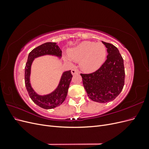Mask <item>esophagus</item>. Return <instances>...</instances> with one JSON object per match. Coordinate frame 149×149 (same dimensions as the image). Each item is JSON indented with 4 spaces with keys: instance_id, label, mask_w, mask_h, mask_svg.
I'll use <instances>...</instances> for the list:
<instances>
[{
    "instance_id": "1",
    "label": "esophagus",
    "mask_w": 149,
    "mask_h": 149,
    "mask_svg": "<svg viewBox=\"0 0 149 149\" xmlns=\"http://www.w3.org/2000/svg\"><path fill=\"white\" fill-rule=\"evenodd\" d=\"M78 73H79V71L77 68H73V69H72V70H71V73L73 75H74L75 74H77Z\"/></svg>"
}]
</instances>
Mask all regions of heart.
<instances>
[{"mask_svg": "<svg viewBox=\"0 0 149 149\" xmlns=\"http://www.w3.org/2000/svg\"><path fill=\"white\" fill-rule=\"evenodd\" d=\"M68 53L71 60L80 61L81 68L84 71L90 73L97 70L102 65L106 58V49L102 43L84 41L70 49ZM65 59L68 60L67 58Z\"/></svg>", "mask_w": 149, "mask_h": 149, "instance_id": "1", "label": "heart"}]
</instances>
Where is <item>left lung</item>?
Masks as SVG:
<instances>
[{
    "label": "left lung",
    "mask_w": 149,
    "mask_h": 149,
    "mask_svg": "<svg viewBox=\"0 0 149 149\" xmlns=\"http://www.w3.org/2000/svg\"><path fill=\"white\" fill-rule=\"evenodd\" d=\"M107 48V59L95 72L81 74L84 88L91 100L100 103L113 101L123 89L125 79L124 60L113 45L102 42Z\"/></svg>",
    "instance_id": "left-lung-1"
}]
</instances>
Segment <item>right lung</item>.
Returning a JSON list of instances; mask_svg holds the SVG:
<instances>
[{
  "mask_svg": "<svg viewBox=\"0 0 149 149\" xmlns=\"http://www.w3.org/2000/svg\"><path fill=\"white\" fill-rule=\"evenodd\" d=\"M62 52L56 43L47 42L37 47L30 52L25 67V84L29 96L36 104L45 109H53L61 105L65 100L73 75L71 70L63 73L60 81L55 91L47 95L41 96L35 92L30 82L31 66L35 58L49 55L61 58Z\"/></svg>",
  "mask_w": 149,
  "mask_h": 149,
  "instance_id": "obj_1",
  "label": "right lung"
}]
</instances>
